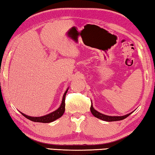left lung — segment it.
<instances>
[{
    "label": "left lung",
    "mask_w": 155,
    "mask_h": 155,
    "mask_svg": "<svg viewBox=\"0 0 155 155\" xmlns=\"http://www.w3.org/2000/svg\"><path fill=\"white\" fill-rule=\"evenodd\" d=\"M90 111L94 117H96L98 119H101L102 120H104V121H106V122H114V121H119V120H122L125 119L126 117H127L128 116H129V115L132 114L133 111H133L125 115H122V116H110V115H104V114H101V113L98 112V111H96V110L93 107L92 103H91V104Z\"/></svg>",
    "instance_id": "left-lung-1"
}]
</instances>
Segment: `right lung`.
Instances as JSON below:
<instances>
[{
    "mask_svg": "<svg viewBox=\"0 0 155 155\" xmlns=\"http://www.w3.org/2000/svg\"><path fill=\"white\" fill-rule=\"evenodd\" d=\"M68 88L69 87H68L66 91H65L64 96H63L61 105L59 106L58 109L55 110V111H54L53 112H51L48 114H47L46 115H43V116H40V117H32V116H29V115H26L25 114H22V112L20 113L22 114V115H24L25 117H27V119L30 120L33 122L49 123V122H52L54 121V120H56L58 118H59V117H61L65 111V95H66L67 91L68 90Z\"/></svg>",
    "mask_w": 155,
    "mask_h": 155,
    "instance_id": "1",
    "label": "right lung"
}]
</instances>
